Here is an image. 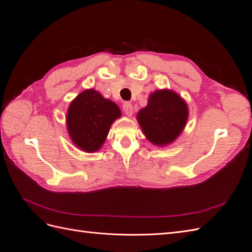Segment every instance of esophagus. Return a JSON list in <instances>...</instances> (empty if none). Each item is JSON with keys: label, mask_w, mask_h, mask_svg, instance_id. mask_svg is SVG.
Wrapping results in <instances>:
<instances>
[{"label": "esophagus", "mask_w": 252, "mask_h": 252, "mask_svg": "<svg viewBox=\"0 0 252 252\" xmlns=\"http://www.w3.org/2000/svg\"><path fill=\"white\" fill-rule=\"evenodd\" d=\"M123 110H124L126 116H128V117H131V116H132V113H133V107H132V105H131L130 103H129V102H125V103L123 104Z\"/></svg>", "instance_id": "esophagus-1"}]
</instances>
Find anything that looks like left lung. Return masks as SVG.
Segmentation results:
<instances>
[{
	"mask_svg": "<svg viewBox=\"0 0 252 252\" xmlns=\"http://www.w3.org/2000/svg\"><path fill=\"white\" fill-rule=\"evenodd\" d=\"M188 108L183 98L171 90H157L148 104L138 113V121L146 138L156 145L173 142L184 129Z\"/></svg>",
	"mask_w": 252,
	"mask_h": 252,
	"instance_id": "obj_1",
	"label": "left lung"
}]
</instances>
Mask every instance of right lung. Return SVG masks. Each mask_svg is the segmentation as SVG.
Masks as SVG:
<instances>
[{
  "mask_svg": "<svg viewBox=\"0 0 252 252\" xmlns=\"http://www.w3.org/2000/svg\"><path fill=\"white\" fill-rule=\"evenodd\" d=\"M121 117L116 103L94 89L81 93L67 113V128L72 142L87 152L100 149L114 120Z\"/></svg>",
  "mask_w": 252,
  "mask_h": 252,
  "instance_id": "obj_1",
  "label": "right lung"
}]
</instances>
